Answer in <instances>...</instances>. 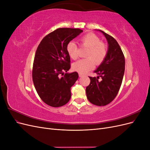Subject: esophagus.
I'll return each mask as SVG.
<instances>
[{"instance_id": "esophagus-1", "label": "esophagus", "mask_w": 150, "mask_h": 150, "mask_svg": "<svg viewBox=\"0 0 150 150\" xmlns=\"http://www.w3.org/2000/svg\"><path fill=\"white\" fill-rule=\"evenodd\" d=\"M79 77H83V76H84V74H83L82 73H79Z\"/></svg>"}]
</instances>
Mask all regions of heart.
Segmentation results:
<instances>
[{
	"mask_svg": "<svg viewBox=\"0 0 150 150\" xmlns=\"http://www.w3.org/2000/svg\"><path fill=\"white\" fill-rule=\"evenodd\" d=\"M81 46L89 47L86 53V58L81 59L72 64V69L79 73L84 74L91 70L94 64L99 65L106 58L108 49L106 45L102 42L98 36L93 33H88L82 36L79 39ZM78 47L76 43L71 40L67 44L66 51L71 58H78Z\"/></svg>",
	"mask_w": 150,
	"mask_h": 150,
	"instance_id": "heart-1",
	"label": "heart"
}]
</instances>
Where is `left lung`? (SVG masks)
I'll use <instances>...</instances> for the list:
<instances>
[{
    "instance_id": "left-lung-1",
    "label": "left lung",
    "mask_w": 150,
    "mask_h": 150,
    "mask_svg": "<svg viewBox=\"0 0 150 150\" xmlns=\"http://www.w3.org/2000/svg\"><path fill=\"white\" fill-rule=\"evenodd\" d=\"M108 44L106 58L94 72L101 76L89 77L91 81L86 93L90 103L96 106H106L115 98L118 93L125 73L124 54L117 42L112 36L101 30Z\"/></svg>"
}]
</instances>
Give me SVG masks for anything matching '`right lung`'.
Wrapping results in <instances>:
<instances>
[{
    "instance_id": "obj_1",
    "label": "right lung",
    "mask_w": 150,
    "mask_h": 150,
    "mask_svg": "<svg viewBox=\"0 0 150 150\" xmlns=\"http://www.w3.org/2000/svg\"><path fill=\"white\" fill-rule=\"evenodd\" d=\"M82 32L79 29L59 28L45 36L36 50L33 83L40 99L50 106H64L71 98V88L79 75L77 72H67L71 60L66 46Z\"/></svg>"
}]
</instances>
